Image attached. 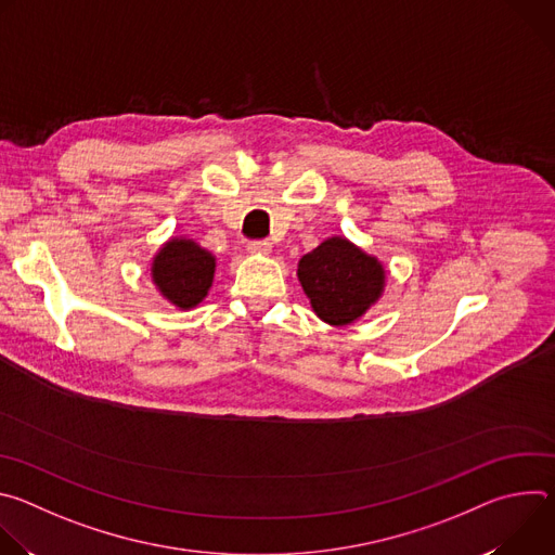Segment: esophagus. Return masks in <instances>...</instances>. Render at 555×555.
I'll return each mask as SVG.
<instances>
[{
	"label": "esophagus",
	"instance_id": "1",
	"mask_svg": "<svg viewBox=\"0 0 555 555\" xmlns=\"http://www.w3.org/2000/svg\"><path fill=\"white\" fill-rule=\"evenodd\" d=\"M270 250H272V244L268 240H255L248 244L250 255H270Z\"/></svg>",
	"mask_w": 555,
	"mask_h": 555
}]
</instances>
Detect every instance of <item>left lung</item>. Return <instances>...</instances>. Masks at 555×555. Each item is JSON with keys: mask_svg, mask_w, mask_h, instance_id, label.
I'll return each mask as SVG.
<instances>
[{"mask_svg": "<svg viewBox=\"0 0 555 555\" xmlns=\"http://www.w3.org/2000/svg\"><path fill=\"white\" fill-rule=\"evenodd\" d=\"M298 279L313 311L330 325L360 319L384 287V270L377 259L340 236L307 253L298 263Z\"/></svg>", "mask_w": 555, "mask_h": 555, "instance_id": "left-lung-1", "label": "left lung"}]
</instances>
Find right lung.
<instances>
[{
  "mask_svg": "<svg viewBox=\"0 0 555 555\" xmlns=\"http://www.w3.org/2000/svg\"><path fill=\"white\" fill-rule=\"evenodd\" d=\"M151 274L165 298L189 309L208 294L215 274V259L191 240H171L157 253Z\"/></svg>",
  "mask_w": 555,
  "mask_h": 555,
  "instance_id": "1",
  "label": "right lung"
}]
</instances>
